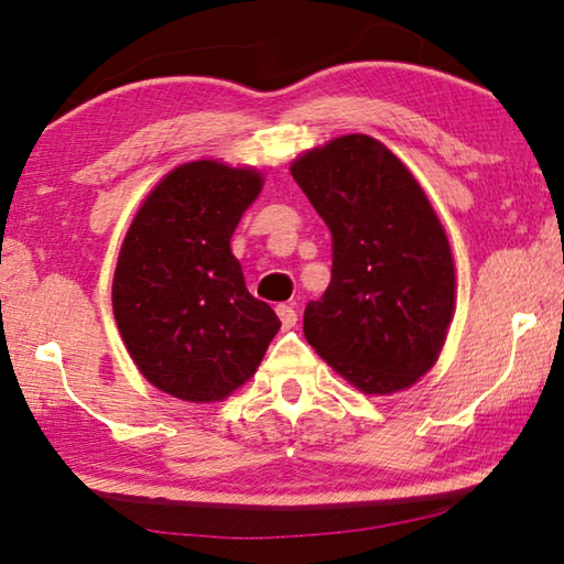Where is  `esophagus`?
<instances>
[{"instance_id":"obj_1","label":"esophagus","mask_w":564,"mask_h":564,"mask_svg":"<svg viewBox=\"0 0 564 564\" xmlns=\"http://www.w3.org/2000/svg\"><path fill=\"white\" fill-rule=\"evenodd\" d=\"M275 313H279V318H281V323H283V328L289 330V328H293L295 326V321H299V313H295L291 305H285V303H281V305H275Z\"/></svg>"}]
</instances>
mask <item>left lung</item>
<instances>
[{
    "label": "left lung",
    "mask_w": 564,
    "mask_h": 564,
    "mask_svg": "<svg viewBox=\"0 0 564 564\" xmlns=\"http://www.w3.org/2000/svg\"><path fill=\"white\" fill-rule=\"evenodd\" d=\"M291 174L333 236L330 283L305 305V340L362 393L410 388L435 366L455 308L441 218L403 161L366 133L311 149Z\"/></svg>",
    "instance_id": "obj_1"
}]
</instances>
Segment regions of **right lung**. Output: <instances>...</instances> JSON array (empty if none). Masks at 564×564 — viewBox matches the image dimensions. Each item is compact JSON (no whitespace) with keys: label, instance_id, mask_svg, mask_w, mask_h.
Masks as SVG:
<instances>
[{"label":"right lung","instance_id":"right-lung-1","mask_svg":"<svg viewBox=\"0 0 564 564\" xmlns=\"http://www.w3.org/2000/svg\"><path fill=\"white\" fill-rule=\"evenodd\" d=\"M256 169L176 166L133 216L113 271V318L151 386L188 403L231 395L281 328L246 289L231 236L261 194Z\"/></svg>","mask_w":564,"mask_h":564}]
</instances>
